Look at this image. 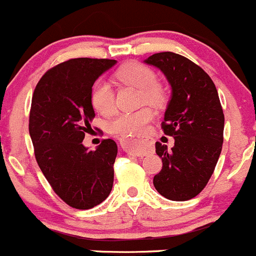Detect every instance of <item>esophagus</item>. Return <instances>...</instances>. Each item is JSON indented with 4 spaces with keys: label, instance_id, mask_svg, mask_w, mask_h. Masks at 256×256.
<instances>
[{
    "label": "esophagus",
    "instance_id": "1",
    "mask_svg": "<svg viewBox=\"0 0 256 256\" xmlns=\"http://www.w3.org/2000/svg\"><path fill=\"white\" fill-rule=\"evenodd\" d=\"M132 142H134V144H139V142H140V139L139 138H132ZM133 155H136V156H142V155H145V151H142V150H139V149H136L133 151Z\"/></svg>",
    "mask_w": 256,
    "mask_h": 256
}]
</instances>
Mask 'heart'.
I'll return each mask as SVG.
<instances>
[{
  "label": "heart",
  "mask_w": 256,
  "mask_h": 256,
  "mask_svg": "<svg viewBox=\"0 0 256 256\" xmlns=\"http://www.w3.org/2000/svg\"><path fill=\"white\" fill-rule=\"evenodd\" d=\"M116 78L120 83L139 89L142 102L154 106H160L164 102V90L156 84L158 76L146 66L128 63L117 70ZM90 98L94 108L101 114L108 116L116 108L114 90L105 80H98L92 85ZM152 118L154 112L149 107H142L133 112H120L108 123V130L118 136H134L142 133Z\"/></svg>",
  "instance_id": "heart-1"
}]
</instances>
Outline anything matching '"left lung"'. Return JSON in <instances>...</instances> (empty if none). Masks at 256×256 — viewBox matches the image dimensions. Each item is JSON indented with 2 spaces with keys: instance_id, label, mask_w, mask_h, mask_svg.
I'll return each instance as SVG.
<instances>
[{
  "instance_id": "8db88e82",
  "label": "left lung",
  "mask_w": 256,
  "mask_h": 256,
  "mask_svg": "<svg viewBox=\"0 0 256 256\" xmlns=\"http://www.w3.org/2000/svg\"><path fill=\"white\" fill-rule=\"evenodd\" d=\"M144 62L158 68L172 88L161 127L174 146L155 144L162 170L154 186L166 199L186 202L205 188L221 154L224 116L218 94L208 74L186 57L160 52Z\"/></svg>"
}]
</instances>
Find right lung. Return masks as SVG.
Listing matches in <instances>:
<instances>
[{"label":"right lung","mask_w":256,"mask_h":256,"mask_svg":"<svg viewBox=\"0 0 256 256\" xmlns=\"http://www.w3.org/2000/svg\"><path fill=\"white\" fill-rule=\"evenodd\" d=\"M116 60L72 58L54 66L34 90L29 133L35 158L54 192L70 206L101 204L114 186L117 144L104 139L96 150L83 145L95 117L92 88Z\"/></svg>","instance_id":"add662e5"}]
</instances>
